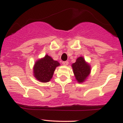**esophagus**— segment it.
Segmentation results:
<instances>
[{"mask_svg": "<svg viewBox=\"0 0 123 123\" xmlns=\"http://www.w3.org/2000/svg\"><path fill=\"white\" fill-rule=\"evenodd\" d=\"M68 63H69V62H68V61H65V62H62L63 65H65V66H66V65H68Z\"/></svg>", "mask_w": 123, "mask_h": 123, "instance_id": "obj_1", "label": "esophagus"}]
</instances>
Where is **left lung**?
Segmentation results:
<instances>
[{
	"mask_svg": "<svg viewBox=\"0 0 123 123\" xmlns=\"http://www.w3.org/2000/svg\"><path fill=\"white\" fill-rule=\"evenodd\" d=\"M73 72L77 82L82 83L86 79L90 73V66L82 57H79L72 65Z\"/></svg>",
	"mask_w": 123,
	"mask_h": 123,
	"instance_id": "obj_1",
	"label": "left lung"
}]
</instances>
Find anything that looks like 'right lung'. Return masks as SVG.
<instances>
[{"mask_svg":"<svg viewBox=\"0 0 123 123\" xmlns=\"http://www.w3.org/2000/svg\"><path fill=\"white\" fill-rule=\"evenodd\" d=\"M60 63L55 61L49 55H46L44 58L38 60L33 68L35 77L41 82H48L52 77L56 67Z\"/></svg>","mask_w":123,"mask_h":123,"instance_id":"right-lung-1","label":"right lung"}]
</instances>
